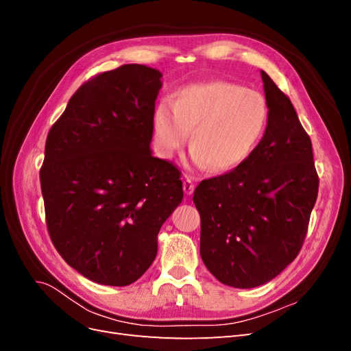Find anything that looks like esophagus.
Segmentation results:
<instances>
[{"label":"esophagus","instance_id":"34e87169","mask_svg":"<svg viewBox=\"0 0 351 351\" xmlns=\"http://www.w3.org/2000/svg\"><path fill=\"white\" fill-rule=\"evenodd\" d=\"M183 190H184V193L187 195V196H190L193 193V190H195V184H193V182L192 180H184V183H183Z\"/></svg>","mask_w":351,"mask_h":351}]
</instances>
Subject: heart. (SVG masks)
Returning <instances> with one entry per match:
<instances>
[{
	"label": "heart",
	"instance_id": "b5f03b06",
	"mask_svg": "<svg viewBox=\"0 0 351 351\" xmlns=\"http://www.w3.org/2000/svg\"><path fill=\"white\" fill-rule=\"evenodd\" d=\"M268 104L256 90L212 80L178 89L152 114L154 142L162 158H173L189 139L196 165L214 173L240 167L256 149L268 124Z\"/></svg>",
	"mask_w": 351,
	"mask_h": 351
}]
</instances>
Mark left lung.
<instances>
[{
	"label": "left lung",
	"instance_id": "left-lung-1",
	"mask_svg": "<svg viewBox=\"0 0 351 351\" xmlns=\"http://www.w3.org/2000/svg\"><path fill=\"white\" fill-rule=\"evenodd\" d=\"M269 117L256 149L232 171L200 182V256L234 289L267 284L291 263L304 241L317 197L312 142L291 101L265 71Z\"/></svg>",
	"mask_w": 351,
	"mask_h": 351
}]
</instances>
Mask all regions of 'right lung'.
I'll use <instances>...</instances> for the list:
<instances>
[{
    "instance_id": "obj_1",
    "label": "right lung",
    "mask_w": 351,
    "mask_h": 351,
    "mask_svg": "<svg viewBox=\"0 0 351 351\" xmlns=\"http://www.w3.org/2000/svg\"><path fill=\"white\" fill-rule=\"evenodd\" d=\"M161 77L142 64L98 74L47 137L39 176L49 237L71 268L102 285L142 277L183 200L178 168L151 151Z\"/></svg>"
}]
</instances>
